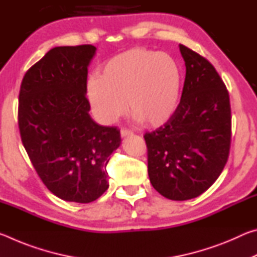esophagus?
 Here are the masks:
<instances>
[{
  "instance_id": "34e87169",
  "label": "esophagus",
  "mask_w": 257,
  "mask_h": 257,
  "mask_svg": "<svg viewBox=\"0 0 257 257\" xmlns=\"http://www.w3.org/2000/svg\"><path fill=\"white\" fill-rule=\"evenodd\" d=\"M120 134H121V137H127V136H130V135H133L134 133L132 132V130L125 129V128H122V129H121Z\"/></svg>"
}]
</instances>
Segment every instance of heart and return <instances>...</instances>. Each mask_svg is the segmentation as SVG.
Listing matches in <instances>:
<instances>
[{"mask_svg": "<svg viewBox=\"0 0 257 257\" xmlns=\"http://www.w3.org/2000/svg\"><path fill=\"white\" fill-rule=\"evenodd\" d=\"M181 70L171 55L135 47L113 56L98 77L87 81L86 95L102 123L115 122L128 111L146 125H161L176 112Z\"/></svg>", "mask_w": 257, "mask_h": 257, "instance_id": "obj_1", "label": "heart"}]
</instances>
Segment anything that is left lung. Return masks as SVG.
Instances as JSON below:
<instances>
[{
	"instance_id": "left-lung-1",
	"label": "left lung",
	"mask_w": 257,
	"mask_h": 257,
	"mask_svg": "<svg viewBox=\"0 0 257 257\" xmlns=\"http://www.w3.org/2000/svg\"><path fill=\"white\" fill-rule=\"evenodd\" d=\"M186 66L181 99L163 125L144 135L152 186L172 201L199 196L214 184L231 143L229 93L215 68L179 45Z\"/></svg>"
}]
</instances>
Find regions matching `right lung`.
<instances>
[{
    "label": "right lung",
    "mask_w": 257,
    "mask_h": 257,
    "mask_svg": "<svg viewBox=\"0 0 257 257\" xmlns=\"http://www.w3.org/2000/svg\"><path fill=\"white\" fill-rule=\"evenodd\" d=\"M93 45L50 50L21 82L18 123L37 175L55 196L90 203L108 188L106 165L120 130L90 118L86 97Z\"/></svg>",
    "instance_id": "right-lung-1"
}]
</instances>
